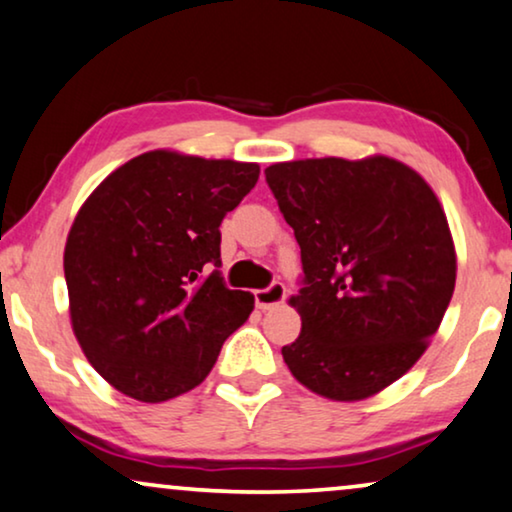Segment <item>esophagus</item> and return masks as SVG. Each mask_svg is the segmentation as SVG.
<instances>
[{"label":"esophagus","mask_w":512,"mask_h":512,"mask_svg":"<svg viewBox=\"0 0 512 512\" xmlns=\"http://www.w3.org/2000/svg\"><path fill=\"white\" fill-rule=\"evenodd\" d=\"M283 299H285V285L283 283H271L269 288L255 292V302L262 311L274 309V306L283 304Z\"/></svg>","instance_id":"34e87169"}]
</instances>
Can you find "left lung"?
<instances>
[{
  "label": "left lung",
  "instance_id": "obj_1",
  "mask_svg": "<svg viewBox=\"0 0 512 512\" xmlns=\"http://www.w3.org/2000/svg\"><path fill=\"white\" fill-rule=\"evenodd\" d=\"M302 250L290 297L302 332L283 346L299 384L337 403L384 391L424 356L456 283V250L431 185L407 163L299 159L267 170Z\"/></svg>",
  "mask_w": 512,
  "mask_h": 512
}]
</instances>
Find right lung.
<instances>
[{
    "instance_id": "right-lung-1",
    "label": "right lung",
    "mask_w": 512,
    "mask_h": 512,
    "mask_svg": "<svg viewBox=\"0 0 512 512\" xmlns=\"http://www.w3.org/2000/svg\"><path fill=\"white\" fill-rule=\"evenodd\" d=\"M260 177L257 163L152 149L109 173L67 234L74 337L128 398L163 403L199 386L255 309L220 271V224Z\"/></svg>"
}]
</instances>
